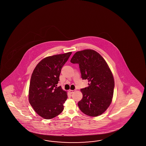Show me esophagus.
<instances>
[{
	"label": "esophagus",
	"mask_w": 146,
	"mask_h": 146,
	"mask_svg": "<svg viewBox=\"0 0 146 146\" xmlns=\"http://www.w3.org/2000/svg\"><path fill=\"white\" fill-rule=\"evenodd\" d=\"M69 93H70V94H72V93H73L74 92V90H69Z\"/></svg>",
	"instance_id": "esophagus-1"
}]
</instances>
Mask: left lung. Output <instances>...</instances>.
<instances>
[{"label":"left lung","mask_w":146,"mask_h":146,"mask_svg":"<svg viewBox=\"0 0 146 146\" xmlns=\"http://www.w3.org/2000/svg\"><path fill=\"white\" fill-rule=\"evenodd\" d=\"M78 64L82 79L88 80V87L81 89L82 99L78 103L81 112L96 117L101 115L112 102L114 79L112 72L99 53L84 50L74 54L70 60Z\"/></svg>","instance_id":"left-lung-1"}]
</instances>
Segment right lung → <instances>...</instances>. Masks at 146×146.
<instances>
[{"mask_svg": "<svg viewBox=\"0 0 146 146\" xmlns=\"http://www.w3.org/2000/svg\"><path fill=\"white\" fill-rule=\"evenodd\" d=\"M72 52L48 56L37 64L31 76L29 101L35 112L46 119L54 118L64 110L67 93L57 87L62 66Z\"/></svg>", "mask_w": 146, "mask_h": 146, "instance_id": "obj_1", "label": "right lung"}]
</instances>
